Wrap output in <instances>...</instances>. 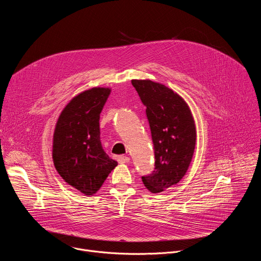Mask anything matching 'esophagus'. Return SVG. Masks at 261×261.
Listing matches in <instances>:
<instances>
[{
	"label": "esophagus",
	"mask_w": 261,
	"mask_h": 261,
	"mask_svg": "<svg viewBox=\"0 0 261 261\" xmlns=\"http://www.w3.org/2000/svg\"><path fill=\"white\" fill-rule=\"evenodd\" d=\"M118 161L119 163H128L130 161V158L127 156H119Z\"/></svg>",
	"instance_id": "esophagus-1"
}]
</instances>
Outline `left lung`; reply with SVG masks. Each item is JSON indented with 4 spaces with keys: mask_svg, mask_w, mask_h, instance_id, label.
<instances>
[{
    "mask_svg": "<svg viewBox=\"0 0 261 261\" xmlns=\"http://www.w3.org/2000/svg\"><path fill=\"white\" fill-rule=\"evenodd\" d=\"M150 124L155 150V170L142 176L145 188L160 193L187 172L196 144V128L186 101L171 89L150 80H132Z\"/></svg>",
    "mask_w": 261,
    "mask_h": 261,
    "instance_id": "left-lung-1",
    "label": "left lung"
}]
</instances>
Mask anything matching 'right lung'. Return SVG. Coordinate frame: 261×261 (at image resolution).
Here are the masks:
<instances>
[{
	"mask_svg": "<svg viewBox=\"0 0 261 261\" xmlns=\"http://www.w3.org/2000/svg\"><path fill=\"white\" fill-rule=\"evenodd\" d=\"M109 88H92L74 97L56 124L54 164L63 179L85 195L95 194L118 162L104 152L100 141V114Z\"/></svg>",
	"mask_w": 261,
	"mask_h": 261,
	"instance_id": "right-lung-1",
	"label": "right lung"
}]
</instances>
